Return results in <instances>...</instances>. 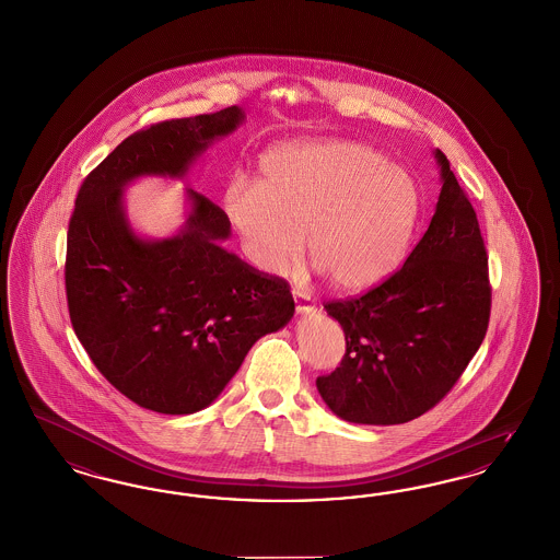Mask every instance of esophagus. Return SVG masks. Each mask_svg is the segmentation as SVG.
<instances>
[{"instance_id": "obj_1", "label": "esophagus", "mask_w": 560, "mask_h": 560, "mask_svg": "<svg viewBox=\"0 0 560 560\" xmlns=\"http://www.w3.org/2000/svg\"><path fill=\"white\" fill-rule=\"evenodd\" d=\"M292 299H294V305H296V314L301 316H310L316 312V303L310 294L301 291H292Z\"/></svg>"}]
</instances>
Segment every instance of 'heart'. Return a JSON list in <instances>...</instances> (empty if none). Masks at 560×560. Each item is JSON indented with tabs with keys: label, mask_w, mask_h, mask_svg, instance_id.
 <instances>
[{
	"label": "heart",
	"mask_w": 560,
	"mask_h": 560,
	"mask_svg": "<svg viewBox=\"0 0 560 560\" xmlns=\"http://www.w3.org/2000/svg\"><path fill=\"white\" fill-rule=\"evenodd\" d=\"M422 211L412 173L358 142H292L259 159L255 188L234 184L225 213L250 261L284 276L303 238L339 291H362L404 259Z\"/></svg>",
	"instance_id": "obj_1"
}]
</instances>
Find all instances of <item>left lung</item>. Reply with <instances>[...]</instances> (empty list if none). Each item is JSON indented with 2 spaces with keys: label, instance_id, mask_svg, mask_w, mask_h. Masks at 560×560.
I'll return each instance as SVG.
<instances>
[{
  "label": "left lung",
  "instance_id": "left-lung-1",
  "mask_svg": "<svg viewBox=\"0 0 560 560\" xmlns=\"http://www.w3.org/2000/svg\"><path fill=\"white\" fill-rule=\"evenodd\" d=\"M441 195L404 268L370 291L328 301L341 324V365L317 376L326 406L355 424H401L452 390L486 339L491 287L477 213L435 150Z\"/></svg>",
  "mask_w": 560,
  "mask_h": 560
}]
</instances>
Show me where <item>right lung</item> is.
Returning <instances> with one entry per match:
<instances>
[{
    "label": "right lung",
    "instance_id": "add662e5",
    "mask_svg": "<svg viewBox=\"0 0 560 560\" xmlns=\"http://www.w3.org/2000/svg\"><path fill=\"white\" fill-rule=\"evenodd\" d=\"M244 121L238 106L171 119L125 138L74 200L65 284L74 335L100 374L159 413H195L218 399L248 349L294 314L291 287L250 268L221 241L230 219L188 188L179 234L144 241L122 211L142 175L184 177L213 140Z\"/></svg>",
    "mask_w": 560,
    "mask_h": 560
}]
</instances>
